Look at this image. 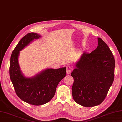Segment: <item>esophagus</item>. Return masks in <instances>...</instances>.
Listing matches in <instances>:
<instances>
[{
  "mask_svg": "<svg viewBox=\"0 0 122 122\" xmlns=\"http://www.w3.org/2000/svg\"><path fill=\"white\" fill-rule=\"evenodd\" d=\"M72 70V67L70 66H67L66 67V73L68 74H70L71 73Z\"/></svg>",
  "mask_w": 122,
  "mask_h": 122,
  "instance_id": "esophagus-1",
  "label": "esophagus"
}]
</instances>
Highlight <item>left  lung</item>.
<instances>
[{
  "mask_svg": "<svg viewBox=\"0 0 122 122\" xmlns=\"http://www.w3.org/2000/svg\"><path fill=\"white\" fill-rule=\"evenodd\" d=\"M97 39V49L90 53H83L71 73L73 99L86 107L101 104L114 80V56L107 44Z\"/></svg>",
  "mask_w": 122,
  "mask_h": 122,
  "instance_id": "left-lung-1",
  "label": "left lung"
}]
</instances>
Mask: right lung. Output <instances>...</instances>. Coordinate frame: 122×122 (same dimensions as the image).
I'll use <instances>...</instances> for the list:
<instances>
[{"instance_id":"add662e5","label":"right lung","mask_w":122,"mask_h":122,"mask_svg":"<svg viewBox=\"0 0 122 122\" xmlns=\"http://www.w3.org/2000/svg\"><path fill=\"white\" fill-rule=\"evenodd\" d=\"M41 35L27 34L21 38L10 57V76L16 95L22 101L35 106L48 103L54 97L58 84L66 76V67L47 69L32 78L23 75L18 62L20 51Z\"/></svg>"}]
</instances>
